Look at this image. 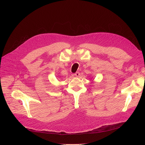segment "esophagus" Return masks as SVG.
Segmentation results:
<instances>
[{
  "mask_svg": "<svg viewBox=\"0 0 145 145\" xmlns=\"http://www.w3.org/2000/svg\"><path fill=\"white\" fill-rule=\"evenodd\" d=\"M74 75L75 76H76V77H79V76H80V72H77L75 73L74 74Z\"/></svg>",
  "mask_w": 145,
  "mask_h": 145,
  "instance_id": "obj_1",
  "label": "esophagus"
}]
</instances>
